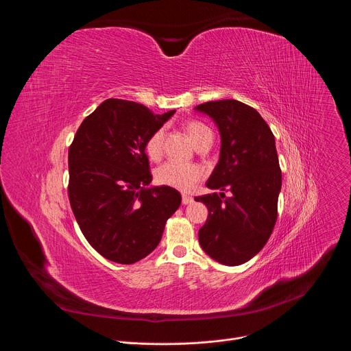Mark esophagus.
<instances>
[{"mask_svg": "<svg viewBox=\"0 0 351 351\" xmlns=\"http://www.w3.org/2000/svg\"><path fill=\"white\" fill-rule=\"evenodd\" d=\"M191 203H193V197L191 195H187V194L182 195V204L183 206H187V204H191Z\"/></svg>", "mask_w": 351, "mask_h": 351, "instance_id": "34e87169", "label": "esophagus"}]
</instances>
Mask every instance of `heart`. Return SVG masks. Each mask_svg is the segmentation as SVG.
<instances>
[{"label": "heart", "instance_id": "heart-1", "mask_svg": "<svg viewBox=\"0 0 351 351\" xmlns=\"http://www.w3.org/2000/svg\"><path fill=\"white\" fill-rule=\"evenodd\" d=\"M186 132L190 136L194 145L203 141L208 134H213L211 130L199 122H189L186 125ZM164 128L157 129L145 141V154L152 161H158L162 156L164 148ZM206 172L202 167L194 164H178L167 162L156 171V182L160 186L171 187L179 191H191L195 184L204 178Z\"/></svg>", "mask_w": 351, "mask_h": 351}]
</instances>
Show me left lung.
Here are the masks:
<instances>
[{
	"label": "left lung",
	"mask_w": 351,
	"mask_h": 351,
	"mask_svg": "<svg viewBox=\"0 0 351 351\" xmlns=\"http://www.w3.org/2000/svg\"><path fill=\"white\" fill-rule=\"evenodd\" d=\"M217 123L219 161L207 187L230 191L195 197L208 208L198 241L215 261L234 267L252 260L268 241L282 187L275 137L263 117L237 99H219L195 107Z\"/></svg>",
	"instance_id": "left-lung-1"
}]
</instances>
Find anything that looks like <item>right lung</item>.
Here are the masks:
<instances>
[{
  "label": "right lung",
  "instance_id": "right-lung-1",
  "mask_svg": "<svg viewBox=\"0 0 351 351\" xmlns=\"http://www.w3.org/2000/svg\"><path fill=\"white\" fill-rule=\"evenodd\" d=\"M175 110L156 115L147 107L108 98L79 126L69 147V203L77 225L97 253L134 264L161 241L179 208L175 189L153 180L145 141Z\"/></svg>",
  "mask_w": 351,
  "mask_h": 351
}]
</instances>
